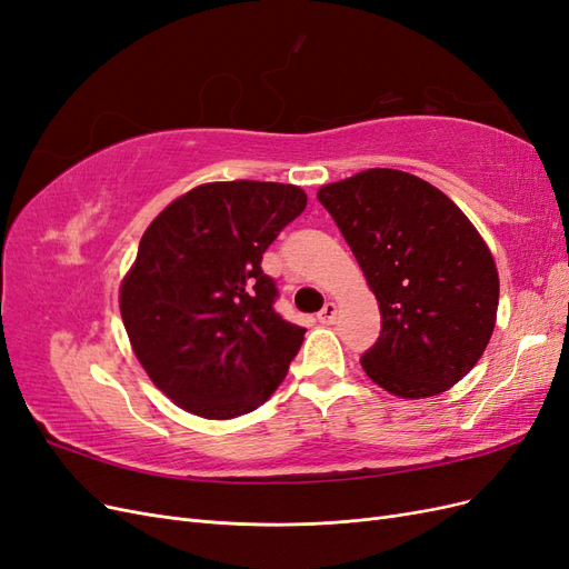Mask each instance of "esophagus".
<instances>
[{"instance_id": "obj_1", "label": "esophagus", "mask_w": 569, "mask_h": 569, "mask_svg": "<svg viewBox=\"0 0 569 569\" xmlns=\"http://www.w3.org/2000/svg\"><path fill=\"white\" fill-rule=\"evenodd\" d=\"M318 320H320L322 325H332V322L337 320V306H335L332 301H327V303L320 308Z\"/></svg>"}]
</instances>
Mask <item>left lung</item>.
Wrapping results in <instances>:
<instances>
[{
  "instance_id": "1",
  "label": "left lung",
  "mask_w": 569,
  "mask_h": 569,
  "mask_svg": "<svg viewBox=\"0 0 569 569\" xmlns=\"http://www.w3.org/2000/svg\"><path fill=\"white\" fill-rule=\"evenodd\" d=\"M318 201L380 301V339L360 358L370 380L403 399L451 389L496 325L498 272L485 239L449 197L403 170H363L325 184Z\"/></svg>"
}]
</instances>
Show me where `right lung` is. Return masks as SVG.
<instances>
[{"instance_id": "add662e5", "label": "right lung", "mask_w": 569, "mask_h": 569, "mask_svg": "<svg viewBox=\"0 0 569 569\" xmlns=\"http://www.w3.org/2000/svg\"><path fill=\"white\" fill-rule=\"evenodd\" d=\"M306 209L280 182H209L153 218L120 284V316L151 382L180 408L230 420L268 401L303 327L274 311L266 249Z\"/></svg>"}]
</instances>
